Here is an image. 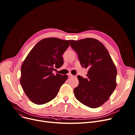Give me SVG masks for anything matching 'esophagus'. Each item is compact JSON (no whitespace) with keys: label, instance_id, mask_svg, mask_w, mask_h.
<instances>
[{"label":"esophagus","instance_id":"obj_1","mask_svg":"<svg viewBox=\"0 0 135 135\" xmlns=\"http://www.w3.org/2000/svg\"><path fill=\"white\" fill-rule=\"evenodd\" d=\"M68 75L69 77H73V76H74V75H72L70 73H69L68 74Z\"/></svg>","mask_w":135,"mask_h":135}]
</instances>
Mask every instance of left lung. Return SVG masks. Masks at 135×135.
<instances>
[{"mask_svg":"<svg viewBox=\"0 0 135 135\" xmlns=\"http://www.w3.org/2000/svg\"><path fill=\"white\" fill-rule=\"evenodd\" d=\"M80 65L88 69L86 78L78 75L79 85L74 89L75 98L92 108L100 107L109 98L117 86V70L104 45L94 38L72 40Z\"/></svg>","mask_w":135,"mask_h":135,"instance_id":"obj_1","label":"left lung"}]
</instances>
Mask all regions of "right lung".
<instances>
[{
	"instance_id": "1",
	"label": "right lung",
	"mask_w": 135,
	"mask_h": 135,
	"mask_svg": "<svg viewBox=\"0 0 135 135\" xmlns=\"http://www.w3.org/2000/svg\"><path fill=\"white\" fill-rule=\"evenodd\" d=\"M70 40L45 38L31 50L21 66L20 83L25 93L36 104L47 103L57 95L68 75L54 74L63 64L62 55Z\"/></svg>"
}]
</instances>
